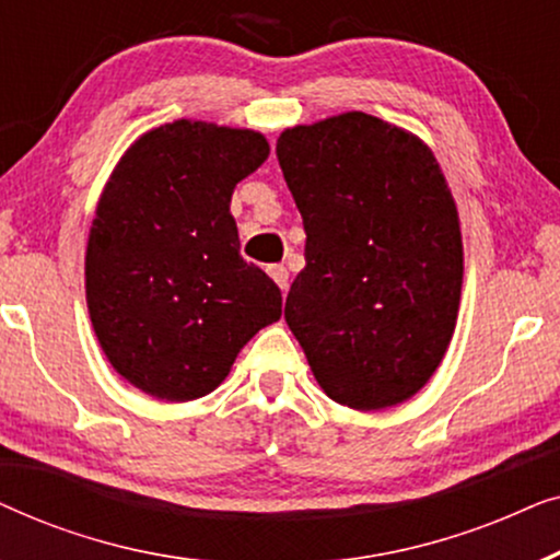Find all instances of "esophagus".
Wrapping results in <instances>:
<instances>
[{
    "label": "esophagus",
    "mask_w": 560,
    "mask_h": 560,
    "mask_svg": "<svg viewBox=\"0 0 560 560\" xmlns=\"http://www.w3.org/2000/svg\"><path fill=\"white\" fill-rule=\"evenodd\" d=\"M267 272H270V278L278 282V288L282 290V293H285L288 290V285H290V272H288V267L285 265H270L267 267Z\"/></svg>",
    "instance_id": "1"
}]
</instances>
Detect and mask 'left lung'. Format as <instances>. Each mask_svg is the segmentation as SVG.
I'll use <instances>...</instances> for the list:
<instances>
[{
    "label": "left lung",
    "instance_id": "1",
    "mask_svg": "<svg viewBox=\"0 0 560 560\" xmlns=\"http://www.w3.org/2000/svg\"><path fill=\"white\" fill-rule=\"evenodd\" d=\"M305 229L285 320L320 389L354 410L418 393L446 354L464 280L458 211L431 148L364 112L280 135Z\"/></svg>",
    "mask_w": 560,
    "mask_h": 560
}]
</instances>
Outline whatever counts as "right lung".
<instances>
[{
  "instance_id": "obj_1",
  "label": "right lung",
  "mask_w": 560,
  "mask_h": 560,
  "mask_svg": "<svg viewBox=\"0 0 560 560\" xmlns=\"http://www.w3.org/2000/svg\"><path fill=\"white\" fill-rule=\"evenodd\" d=\"M270 144L252 129L178 119L144 132L114 167L86 247V303L106 359L158 400L226 380L282 313L280 288L240 255L236 183Z\"/></svg>"
}]
</instances>
